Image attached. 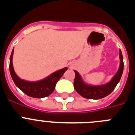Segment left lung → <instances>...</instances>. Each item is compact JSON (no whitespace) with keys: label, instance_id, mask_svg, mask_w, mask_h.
<instances>
[{"label":"left lung","instance_id":"8db88e82","mask_svg":"<svg viewBox=\"0 0 135 135\" xmlns=\"http://www.w3.org/2000/svg\"><path fill=\"white\" fill-rule=\"evenodd\" d=\"M120 65L118 71L115 74L112 80L104 85L97 86L87 85L82 82L79 74L76 71H74L76 76L74 82V86L76 92L82 97L89 99H100L109 95L115 89L123 73V56L120 50Z\"/></svg>","mask_w":135,"mask_h":135}]
</instances>
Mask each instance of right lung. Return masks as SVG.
<instances>
[{
  "label": "right lung",
  "mask_w": 135,
  "mask_h": 135,
  "mask_svg": "<svg viewBox=\"0 0 135 135\" xmlns=\"http://www.w3.org/2000/svg\"><path fill=\"white\" fill-rule=\"evenodd\" d=\"M13 55V50L12 51L10 57V64H9V70L11 78L15 82V85L18 87L20 90L24 93L27 96L34 97V98H43L51 95L55 90L57 82L61 78V76L65 71L68 70L67 68L61 69L55 71L51 76L44 80L38 82H31L23 80L20 79L17 76L13 67L12 58Z\"/></svg>",
  "instance_id": "add662e5"
}]
</instances>
